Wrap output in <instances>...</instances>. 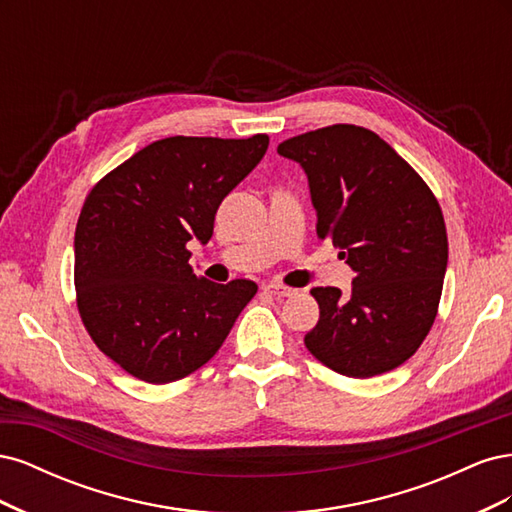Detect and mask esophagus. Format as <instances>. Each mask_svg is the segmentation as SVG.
<instances>
[{
	"label": "esophagus",
	"instance_id": "34e87169",
	"mask_svg": "<svg viewBox=\"0 0 512 512\" xmlns=\"http://www.w3.org/2000/svg\"><path fill=\"white\" fill-rule=\"evenodd\" d=\"M262 290L273 294V297H292V294L297 292L294 288H288V286H284V284H275V282L265 284V286H262Z\"/></svg>",
	"mask_w": 512,
	"mask_h": 512
}]
</instances>
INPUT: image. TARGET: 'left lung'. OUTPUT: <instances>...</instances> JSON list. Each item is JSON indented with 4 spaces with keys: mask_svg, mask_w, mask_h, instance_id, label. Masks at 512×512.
Returning a JSON list of instances; mask_svg holds the SVG:
<instances>
[{
    "mask_svg": "<svg viewBox=\"0 0 512 512\" xmlns=\"http://www.w3.org/2000/svg\"><path fill=\"white\" fill-rule=\"evenodd\" d=\"M277 153L305 170L318 237L356 273L350 297L312 288L320 320L305 348L348 378L406 363L436 320L448 262L436 196L376 132L348 123L288 138Z\"/></svg>",
    "mask_w": 512,
    "mask_h": 512,
    "instance_id": "1",
    "label": "left lung"
}]
</instances>
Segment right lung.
Masks as SVG:
<instances>
[{
  "mask_svg": "<svg viewBox=\"0 0 512 512\" xmlns=\"http://www.w3.org/2000/svg\"><path fill=\"white\" fill-rule=\"evenodd\" d=\"M269 136H170L111 170L74 232L76 303L96 346L138 380L175 382L218 352L252 301L250 280L196 277L222 200L267 153Z\"/></svg>",
  "mask_w": 512,
  "mask_h": 512,
  "instance_id": "right-lung-1",
  "label": "right lung"
}]
</instances>
